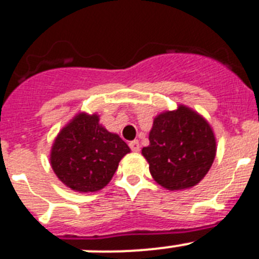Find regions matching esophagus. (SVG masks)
<instances>
[{
    "mask_svg": "<svg viewBox=\"0 0 259 259\" xmlns=\"http://www.w3.org/2000/svg\"><path fill=\"white\" fill-rule=\"evenodd\" d=\"M130 148H131L132 151H139L140 150V144H139V140H134V141H130Z\"/></svg>",
    "mask_w": 259,
    "mask_h": 259,
    "instance_id": "34e87169",
    "label": "esophagus"
}]
</instances>
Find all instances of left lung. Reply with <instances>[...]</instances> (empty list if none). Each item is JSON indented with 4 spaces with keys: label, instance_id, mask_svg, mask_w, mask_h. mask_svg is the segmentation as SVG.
I'll return each instance as SVG.
<instances>
[{
    "label": "left lung",
    "instance_id": "obj_1",
    "mask_svg": "<svg viewBox=\"0 0 259 259\" xmlns=\"http://www.w3.org/2000/svg\"><path fill=\"white\" fill-rule=\"evenodd\" d=\"M142 149L153 179L168 190L193 187L203 180L215 156L212 128L184 105L159 114Z\"/></svg>",
    "mask_w": 259,
    "mask_h": 259
}]
</instances>
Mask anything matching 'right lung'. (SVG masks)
Returning <instances> with one entry per match:
<instances>
[{"label":"right lung","mask_w":259,"mask_h":259,"mask_svg":"<svg viewBox=\"0 0 259 259\" xmlns=\"http://www.w3.org/2000/svg\"><path fill=\"white\" fill-rule=\"evenodd\" d=\"M127 153V144L99 124V115L82 113L58 135L50 160L63 184L79 193H92L109 184Z\"/></svg>","instance_id":"right-lung-1"}]
</instances>
